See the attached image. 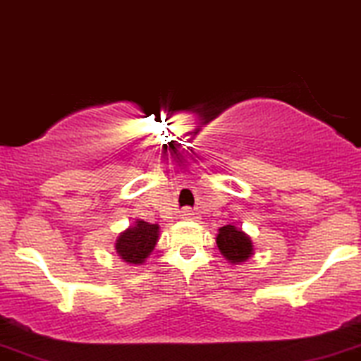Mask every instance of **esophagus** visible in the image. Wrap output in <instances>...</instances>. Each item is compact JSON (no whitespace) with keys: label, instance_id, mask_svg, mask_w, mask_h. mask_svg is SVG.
<instances>
[{"label":"esophagus","instance_id":"esophagus-1","mask_svg":"<svg viewBox=\"0 0 361 361\" xmlns=\"http://www.w3.org/2000/svg\"><path fill=\"white\" fill-rule=\"evenodd\" d=\"M193 214H192V210H188V208H183V210H181V219H190V216H192Z\"/></svg>","mask_w":361,"mask_h":361}]
</instances>
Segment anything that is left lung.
<instances>
[{"mask_svg":"<svg viewBox=\"0 0 361 361\" xmlns=\"http://www.w3.org/2000/svg\"><path fill=\"white\" fill-rule=\"evenodd\" d=\"M216 247L230 264H242L254 254L250 237L235 225H225L216 233Z\"/></svg>","mask_w":361,"mask_h":361,"instance_id":"obj_1","label":"left lung"}]
</instances>
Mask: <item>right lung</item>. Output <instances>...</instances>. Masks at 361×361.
I'll return each instance as SVG.
<instances>
[{"label": "right lung", "instance_id": "add662e5", "mask_svg": "<svg viewBox=\"0 0 361 361\" xmlns=\"http://www.w3.org/2000/svg\"><path fill=\"white\" fill-rule=\"evenodd\" d=\"M159 237V225L137 219L131 227L116 238V252L129 266H141L154 250Z\"/></svg>", "mask_w": 361, "mask_h": 361}]
</instances>
